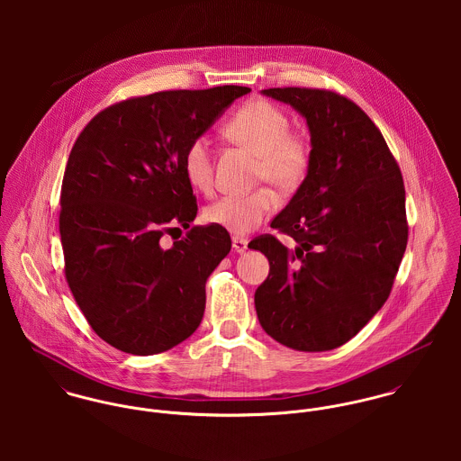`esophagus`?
Returning <instances> with one entry per match:
<instances>
[{"label": "esophagus", "mask_w": 461, "mask_h": 461, "mask_svg": "<svg viewBox=\"0 0 461 461\" xmlns=\"http://www.w3.org/2000/svg\"><path fill=\"white\" fill-rule=\"evenodd\" d=\"M249 247V241L243 238H232V249L236 254H245Z\"/></svg>", "instance_id": "1"}]
</instances>
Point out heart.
I'll return each mask as SVG.
<instances>
[{
	"mask_svg": "<svg viewBox=\"0 0 461 461\" xmlns=\"http://www.w3.org/2000/svg\"><path fill=\"white\" fill-rule=\"evenodd\" d=\"M225 132L234 141L249 147L259 156L258 177L269 181L276 190L289 194L296 190L309 174L312 150L309 141L289 132L287 115L267 101L243 104L227 122ZM183 168L188 183L202 194L214 186L212 147L207 136H197L185 150ZM278 205L276 194L263 186L252 194H232L211 202L203 209L209 223L236 236H245L266 221Z\"/></svg>",
	"mask_w": 461,
	"mask_h": 461,
	"instance_id": "obj_1",
	"label": "heart"
}]
</instances>
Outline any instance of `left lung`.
Returning a JSON list of instances; mask_svg holds the SVG:
<instances>
[{
    "label": "left lung",
    "mask_w": 461,
    "mask_h": 461,
    "mask_svg": "<svg viewBox=\"0 0 461 461\" xmlns=\"http://www.w3.org/2000/svg\"><path fill=\"white\" fill-rule=\"evenodd\" d=\"M311 132L307 177L250 245L269 261L256 291L264 331L296 351H329L364 329L387 302L406 250L401 170L385 138L349 99L316 88H267ZM249 245V247H250Z\"/></svg>",
    "instance_id": "8db88e82"
}]
</instances>
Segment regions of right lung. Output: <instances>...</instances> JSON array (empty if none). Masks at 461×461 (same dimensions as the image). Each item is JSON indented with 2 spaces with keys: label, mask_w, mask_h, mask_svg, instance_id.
I'll list each match as a JSON object with an SVG mask.
<instances>
[{
  "label": "right lung",
  "mask_w": 461,
  "mask_h": 461,
  "mask_svg": "<svg viewBox=\"0 0 461 461\" xmlns=\"http://www.w3.org/2000/svg\"><path fill=\"white\" fill-rule=\"evenodd\" d=\"M249 86L170 90L95 115L67 161L60 197L66 278L92 330L131 355L167 351L198 329L205 282L230 252L218 225L190 227L197 200L183 168L190 141ZM183 224L185 239L160 238Z\"/></svg>",
  "instance_id": "1"
}]
</instances>
